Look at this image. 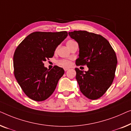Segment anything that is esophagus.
Returning a JSON list of instances; mask_svg holds the SVG:
<instances>
[{"label":"esophagus","instance_id":"34e87169","mask_svg":"<svg viewBox=\"0 0 131 131\" xmlns=\"http://www.w3.org/2000/svg\"><path fill=\"white\" fill-rule=\"evenodd\" d=\"M68 69H69V68H64V71H67Z\"/></svg>","mask_w":131,"mask_h":131}]
</instances>
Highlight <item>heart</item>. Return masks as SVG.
<instances>
[{
  "label": "heart",
  "instance_id": "heart-1",
  "mask_svg": "<svg viewBox=\"0 0 131 131\" xmlns=\"http://www.w3.org/2000/svg\"><path fill=\"white\" fill-rule=\"evenodd\" d=\"M71 41H73V40H69V41H68L67 42V44L70 43V42ZM57 63H58V65L59 66H61V67H63V68H69L72 65L71 62L66 59H62V60H59V61L57 62Z\"/></svg>",
  "mask_w": 131,
  "mask_h": 131
}]
</instances>
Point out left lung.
<instances>
[{
    "mask_svg": "<svg viewBox=\"0 0 131 131\" xmlns=\"http://www.w3.org/2000/svg\"><path fill=\"white\" fill-rule=\"evenodd\" d=\"M69 36L78 43L79 58L77 66L86 65L85 73L75 68L80 91L91 100L104 95L115 77L117 63L116 53L107 40L100 34L86 31L69 32Z\"/></svg>",
    "mask_w": 131,
    "mask_h": 131,
    "instance_id": "1",
    "label": "left lung"
}]
</instances>
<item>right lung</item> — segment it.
I'll return each mask as SVG.
<instances>
[{"label": "right lung", "mask_w": 131, "mask_h": 131, "mask_svg": "<svg viewBox=\"0 0 131 131\" xmlns=\"http://www.w3.org/2000/svg\"><path fill=\"white\" fill-rule=\"evenodd\" d=\"M67 36L66 31H37L28 35L16 47L14 54V75L29 99L41 102L54 92L65 71L56 65L48 70L43 62L52 58L56 48Z\"/></svg>", "instance_id": "obj_1"}]
</instances>
